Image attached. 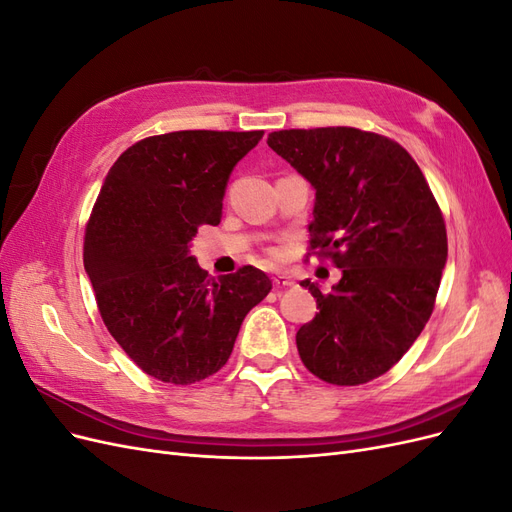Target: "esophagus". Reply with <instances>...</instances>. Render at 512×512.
<instances>
[{
    "mask_svg": "<svg viewBox=\"0 0 512 512\" xmlns=\"http://www.w3.org/2000/svg\"><path fill=\"white\" fill-rule=\"evenodd\" d=\"M273 284L277 288H290V286H294V280H292L290 275H286V273H275L273 275Z\"/></svg>",
    "mask_w": 512,
    "mask_h": 512,
    "instance_id": "34e87169",
    "label": "esophagus"
}]
</instances>
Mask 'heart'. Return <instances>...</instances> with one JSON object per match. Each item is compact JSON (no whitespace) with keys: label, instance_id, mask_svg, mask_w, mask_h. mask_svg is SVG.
I'll use <instances>...</instances> for the list:
<instances>
[{"label":"heart","instance_id":"b5f03b06","mask_svg":"<svg viewBox=\"0 0 512 512\" xmlns=\"http://www.w3.org/2000/svg\"><path fill=\"white\" fill-rule=\"evenodd\" d=\"M275 254H277V252H275Z\"/></svg>","mask_w":512,"mask_h":512}]
</instances>
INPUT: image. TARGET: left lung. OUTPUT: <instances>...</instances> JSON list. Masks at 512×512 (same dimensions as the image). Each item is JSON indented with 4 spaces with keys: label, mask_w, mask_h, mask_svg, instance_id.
<instances>
[{
    "label": "left lung",
    "mask_w": 512,
    "mask_h": 512,
    "mask_svg": "<svg viewBox=\"0 0 512 512\" xmlns=\"http://www.w3.org/2000/svg\"><path fill=\"white\" fill-rule=\"evenodd\" d=\"M267 145L316 190L309 245L342 269L297 331L303 365L356 386L386 374L421 335L446 265L442 211L421 168L391 138L356 128L271 132Z\"/></svg>",
    "instance_id": "8db88e82"
}]
</instances>
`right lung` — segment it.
<instances>
[{
  "mask_svg": "<svg viewBox=\"0 0 512 512\" xmlns=\"http://www.w3.org/2000/svg\"><path fill=\"white\" fill-rule=\"evenodd\" d=\"M262 134L149 136L123 151L102 183L85 228V271L108 333L151 378L213 376L271 290L265 271L243 267L215 280L190 254L198 226L220 224L232 168Z\"/></svg>",
  "mask_w": 512,
  "mask_h": 512,
  "instance_id": "obj_1",
  "label": "right lung"
}]
</instances>
